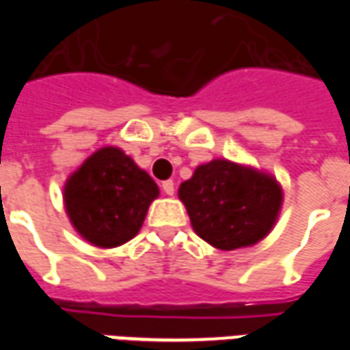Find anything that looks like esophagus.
Wrapping results in <instances>:
<instances>
[{
    "instance_id": "obj_1",
    "label": "esophagus",
    "mask_w": 350,
    "mask_h": 350,
    "mask_svg": "<svg viewBox=\"0 0 350 350\" xmlns=\"http://www.w3.org/2000/svg\"><path fill=\"white\" fill-rule=\"evenodd\" d=\"M163 191H165V195H168V197H172L174 195V182L172 180H167V182H163Z\"/></svg>"
}]
</instances>
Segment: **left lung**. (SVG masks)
<instances>
[{
	"instance_id": "8db88e82",
	"label": "left lung",
	"mask_w": 350,
	"mask_h": 350,
	"mask_svg": "<svg viewBox=\"0 0 350 350\" xmlns=\"http://www.w3.org/2000/svg\"><path fill=\"white\" fill-rule=\"evenodd\" d=\"M191 225L202 240L223 251L250 247L270 234L283 191L273 176L227 159L197 167L180 185Z\"/></svg>"
}]
</instances>
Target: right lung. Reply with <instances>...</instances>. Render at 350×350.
I'll list each match as a JSON object with an SVG mask.
<instances>
[{
    "mask_svg": "<svg viewBox=\"0 0 350 350\" xmlns=\"http://www.w3.org/2000/svg\"><path fill=\"white\" fill-rule=\"evenodd\" d=\"M157 197L159 187L152 176L114 146L90 155L69 176L64 189L72 227L86 242L103 250L135 238Z\"/></svg>",
    "mask_w": 350,
    "mask_h": 350,
    "instance_id": "add662e5",
    "label": "right lung"
}]
</instances>
